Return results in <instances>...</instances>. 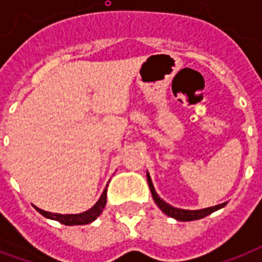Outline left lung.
Returning <instances> with one entry per match:
<instances>
[{"label":"left lung","mask_w":262,"mask_h":262,"mask_svg":"<svg viewBox=\"0 0 262 262\" xmlns=\"http://www.w3.org/2000/svg\"><path fill=\"white\" fill-rule=\"evenodd\" d=\"M147 179H148V185H149V189H151L152 197H154V200H155L156 205H158V207H159L160 209L166 213V215L171 216V217H174V219L177 220H181V222H190V220L203 219V217H205V216L211 215L212 212L217 211V209H220V208H223L224 205H226V203L219 204V205H215V207L205 208V209H199V211H187V209L174 208L171 207V205H168L167 203H164L163 200L156 194L155 189H154V185H152V181L148 174H147Z\"/></svg>","instance_id":"left-lung-1"}]
</instances>
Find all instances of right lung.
Returning <instances> with one entry per match:
<instances>
[{
	"mask_svg": "<svg viewBox=\"0 0 262 262\" xmlns=\"http://www.w3.org/2000/svg\"><path fill=\"white\" fill-rule=\"evenodd\" d=\"M107 203V187L104 189V191L100 195V199L98 200V203L95 204L94 207L88 209V211L83 212V213H79V215H61V213H51V212H46L42 211V209H39L36 208V211L43 215L47 219H53L57 220L59 223L65 224V226H81V224H88L91 222H94L96 217H98L100 213L104 209V205Z\"/></svg>",
	"mask_w": 262,
	"mask_h": 262,
	"instance_id": "right-lung-1",
	"label": "right lung"
}]
</instances>
